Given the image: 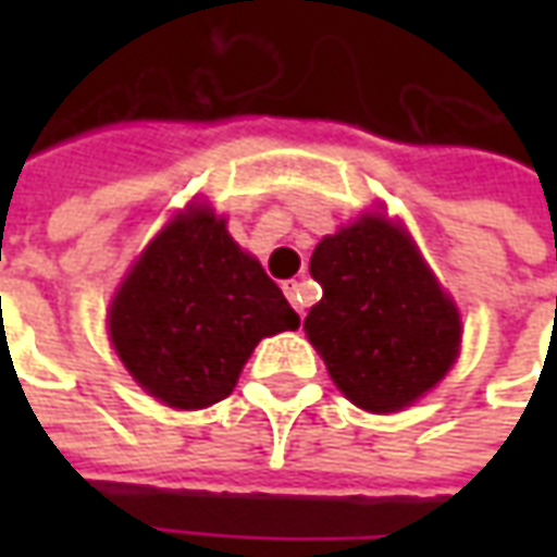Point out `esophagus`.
Returning <instances> with one entry per match:
<instances>
[{
	"mask_svg": "<svg viewBox=\"0 0 557 557\" xmlns=\"http://www.w3.org/2000/svg\"><path fill=\"white\" fill-rule=\"evenodd\" d=\"M283 292H286V298L292 301V307L304 315V301H301V283L298 280H289V283H283Z\"/></svg>",
	"mask_w": 557,
	"mask_h": 557,
	"instance_id": "esophagus-1",
	"label": "esophagus"
}]
</instances>
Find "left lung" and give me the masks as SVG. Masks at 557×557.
Returning a JSON list of instances; mask_svg holds the SVG:
<instances>
[{
  "mask_svg": "<svg viewBox=\"0 0 557 557\" xmlns=\"http://www.w3.org/2000/svg\"><path fill=\"white\" fill-rule=\"evenodd\" d=\"M310 274L322 301L304 331L334 385L375 414L438 385L459 351V313L418 247L385 218L355 220L319 242Z\"/></svg>",
  "mask_w": 557,
  "mask_h": 557,
  "instance_id": "obj_1",
  "label": "left lung"
}]
</instances>
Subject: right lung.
Returning a JSON list of instances; mask_svg holds the SVG:
<instances>
[{
    "instance_id": "obj_1",
    "label": "right lung",
    "mask_w": 557,
    "mask_h": 557,
    "mask_svg": "<svg viewBox=\"0 0 557 557\" xmlns=\"http://www.w3.org/2000/svg\"><path fill=\"white\" fill-rule=\"evenodd\" d=\"M298 325L277 283L206 206L158 232L110 307L127 373L172 409L230 397L256 343Z\"/></svg>"
}]
</instances>
